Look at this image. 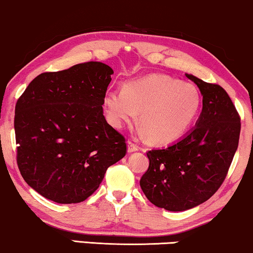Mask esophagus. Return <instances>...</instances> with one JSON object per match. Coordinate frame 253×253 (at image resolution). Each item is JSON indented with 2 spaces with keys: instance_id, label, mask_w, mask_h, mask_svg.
<instances>
[{
  "instance_id": "esophagus-1",
  "label": "esophagus",
  "mask_w": 253,
  "mask_h": 253,
  "mask_svg": "<svg viewBox=\"0 0 253 253\" xmlns=\"http://www.w3.org/2000/svg\"><path fill=\"white\" fill-rule=\"evenodd\" d=\"M138 150H139V146H138V145L132 143L131 140L127 141V152H129V153H132V152H136Z\"/></svg>"
}]
</instances>
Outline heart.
<instances>
[{"label":"heart","instance_id":"b5f03b06","mask_svg":"<svg viewBox=\"0 0 253 253\" xmlns=\"http://www.w3.org/2000/svg\"><path fill=\"white\" fill-rule=\"evenodd\" d=\"M103 107L115 127L131 123L139 113L141 132L150 134L154 143L170 144L191 127L202 107V96L192 83L155 74L126 83L123 89L107 91Z\"/></svg>","mask_w":253,"mask_h":253}]
</instances>
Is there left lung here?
<instances>
[{
  "label": "left lung",
  "mask_w": 253,
  "mask_h": 253,
  "mask_svg": "<svg viewBox=\"0 0 253 253\" xmlns=\"http://www.w3.org/2000/svg\"><path fill=\"white\" fill-rule=\"evenodd\" d=\"M203 95L196 126L166 148L147 152L150 166L140 188L153 205L172 212L186 211L210 199L228 174L237 150L241 119L228 93L186 74Z\"/></svg>",
  "instance_id": "8db88e82"
}]
</instances>
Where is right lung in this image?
Instances as JSON below:
<instances>
[{
  "label": "right lung",
  "mask_w": 253,
  "mask_h": 253,
  "mask_svg": "<svg viewBox=\"0 0 253 253\" xmlns=\"http://www.w3.org/2000/svg\"><path fill=\"white\" fill-rule=\"evenodd\" d=\"M113 74L101 62L43 72L17 101V165L27 184L44 198L84 202L99 188L107 168L126 155V138L103 116Z\"/></svg>",
  "instance_id": "1"
}]
</instances>
